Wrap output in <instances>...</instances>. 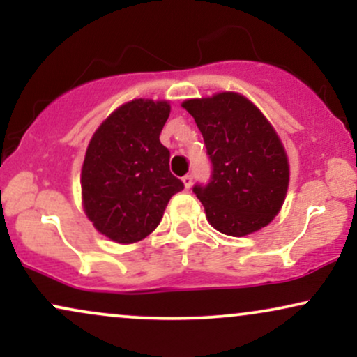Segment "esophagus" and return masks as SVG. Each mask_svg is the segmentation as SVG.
Returning <instances> with one entry per match:
<instances>
[{"label": "esophagus", "mask_w": 357, "mask_h": 357, "mask_svg": "<svg viewBox=\"0 0 357 357\" xmlns=\"http://www.w3.org/2000/svg\"><path fill=\"white\" fill-rule=\"evenodd\" d=\"M183 183H184V188H186V190H190L191 184H192V176L191 174L183 176Z\"/></svg>", "instance_id": "esophagus-1"}]
</instances>
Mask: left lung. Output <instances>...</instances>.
Listing matches in <instances>:
<instances>
[{
    "label": "left lung",
    "mask_w": 357,
    "mask_h": 357,
    "mask_svg": "<svg viewBox=\"0 0 357 357\" xmlns=\"http://www.w3.org/2000/svg\"><path fill=\"white\" fill-rule=\"evenodd\" d=\"M211 161L208 184L192 191L216 230L245 236L277 216L289 188V161L275 129L243 96L221 92L184 100Z\"/></svg>",
    "instance_id": "obj_1"
}]
</instances>
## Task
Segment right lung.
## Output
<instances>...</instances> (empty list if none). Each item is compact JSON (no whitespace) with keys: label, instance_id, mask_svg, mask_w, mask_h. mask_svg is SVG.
I'll use <instances>...</instances> for the list:
<instances>
[{"label":"right lung","instance_id":"right-lung-1","mask_svg":"<svg viewBox=\"0 0 357 357\" xmlns=\"http://www.w3.org/2000/svg\"><path fill=\"white\" fill-rule=\"evenodd\" d=\"M171 107L136 99L96 130L82 166V199L93 227L117 243L146 238L161 221L181 179L171 174L169 151L159 141Z\"/></svg>","mask_w":357,"mask_h":357}]
</instances>
